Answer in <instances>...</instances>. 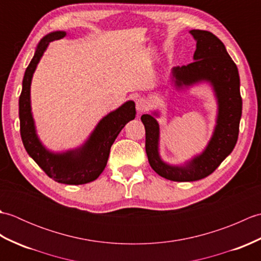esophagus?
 Segmentation results:
<instances>
[{
    "label": "esophagus",
    "instance_id": "1",
    "mask_svg": "<svg viewBox=\"0 0 261 261\" xmlns=\"http://www.w3.org/2000/svg\"><path fill=\"white\" fill-rule=\"evenodd\" d=\"M149 107H150V103H149V101H148L146 97L137 98L136 108H137L138 112H139V113L145 112V111H147L149 109Z\"/></svg>",
    "mask_w": 261,
    "mask_h": 261
}]
</instances>
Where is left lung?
<instances>
[{
  "instance_id": "obj_1",
  "label": "left lung",
  "mask_w": 261,
  "mask_h": 261,
  "mask_svg": "<svg viewBox=\"0 0 261 261\" xmlns=\"http://www.w3.org/2000/svg\"><path fill=\"white\" fill-rule=\"evenodd\" d=\"M190 33L196 41L194 62L171 69V82L177 90L202 82L212 86L218 102V116L206 148L181 166L165 163L159 154L158 112L141 116L149 164L159 176L174 181H194L212 174L233 150L242 114L239 71L223 42L208 31L191 30Z\"/></svg>"
}]
</instances>
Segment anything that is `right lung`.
Segmentation results:
<instances>
[{
    "instance_id": "1",
    "label": "right lung",
    "mask_w": 261,
    "mask_h": 261,
    "mask_svg": "<svg viewBox=\"0 0 261 261\" xmlns=\"http://www.w3.org/2000/svg\"><path fill=\"white\" fill-rule=\"evenodd\" d=\"M64 37L65 31L50 32L43 37L25 69L19 98L20 134L27 152L50 178L62 184L81 185L95 180L102 174L108 163L111 146L127 122L136 118V104L134 101H127L105 115L81 147L65 152L48 150L38 138L31 112V81L49 43Z\"/></svg>"
}]
</instances>
